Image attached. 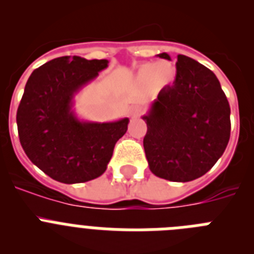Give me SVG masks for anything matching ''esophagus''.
Here are the masks:
<instances>
[{"label": "esophagus", "mask_w": 254, "mask_h": 254, "mask_svg": "<svg viewBox=\"0 0 254 254\" xmlns=\"http://www.w3.org/2000/svg\"><path fill=\"white\" fill-rule=\"evenodd\" d=\"M131 116L133 117V118H138V117L141 116V108L134 107L133 109L131 111Z\"/></svg>", "instance_id": "obj_1"}]
</instances>
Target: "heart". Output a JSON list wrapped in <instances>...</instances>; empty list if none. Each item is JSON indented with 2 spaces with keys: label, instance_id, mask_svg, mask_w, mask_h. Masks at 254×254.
Wrapping results in <instances>:
<instances>
[{
  "label": "heart",
  "instance_id": "1",
  "mask_svg": "<svg viewBox=\"0 0 254 254\" xmlns=\"http://www.w3.org/2000/svg\"><path fill=\"white\" fill-rule=\"evenodd\" d=\"M176 77V69L170 64H146L141 66L137 72V80L145 86H152L154 89L161 90L169 86Z\"/></svg>",
  "mask_w": 254,
  "mask_h": 254
}]
</instances>
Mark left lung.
<instances>
[{
  "label": "left lung",
  "instance_id": "left-lung-1",
  "mask_svg": "<svg viewBox=\"0 0 254 254\" xmlns=\"http://www.w3.org/2000/svg\"><path fill=\"white\" fill-rule=\"evenodd\" d=\"M170 60L169 55H158ZM173 85L161 89L149 113L143 149L159 178L190 182L202 177L224 154L230 138V107L215 73L179 55Z\"/></svg>",
  "mask_w": 254,
  "mask_h": 254
}]
</instances>
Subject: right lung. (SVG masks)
Returning a JSON list of instances; mask_svg holds the SVG:
<instances>
[{
  "instance_id": "right-lung-1",
  "label": "right lung",
  "mask_w": 254,
  "mask_h": 254,
  "mask_svg": "<svg viewBox=\"0 0 254 254\" xmlns=\"http://www.w3.org/2000/svg\"><path fill=\"white\" fill-rule=\"evenodd\" d=\"M107 60L64 56L34 69L16 113L20 143L31 163L61 183H82L100 177L128 118L117 122H82L72 99L107 68Z\"/></svg>"
}]
</instances>
